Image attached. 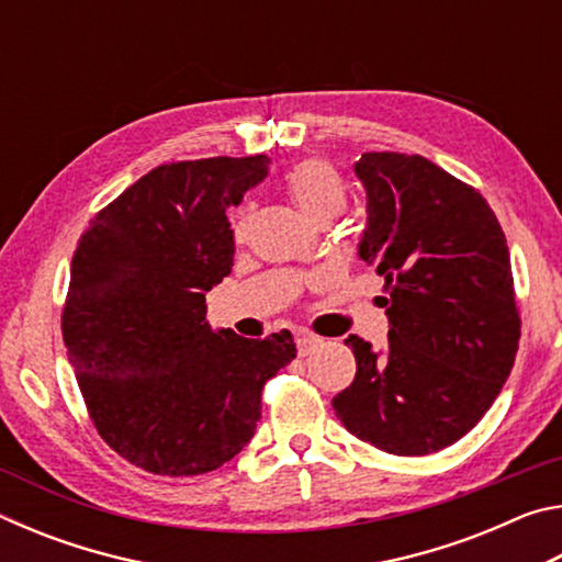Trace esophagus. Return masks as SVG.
Masks as SVG:
<instances>
[{
    "label": "esophagus",
    "mask_w": 562,
    "mask_h": 562,
    "mask_svg": "<svg viewBox=\"0 0 562 562\" xmlns=\"http://www.w3.org/2000/svg\"><path fill=\"white\" fill-rule=\"evenodd\" d=\"M319 345H322L319 337L310 335V331H302V335L297 337V355H300V357H307V355H312V351H315Z\"/></svg>",
    "instance_id": "34e87169"
}]
</instances>
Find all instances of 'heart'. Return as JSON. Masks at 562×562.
Listing matches in <instances>:
<instances>
[{
    "label": "heart",
    "instance_id": "heart-1",
    "mask_svg": "<svg viewBox=\"0 0 562 562\" xmlns=\"http://www.w3.org/2000/svg\"><path fill=\"white\" fill-rule=\"evenodd\" d=\"M284 190H288L294 205L315 223L331 221V217L341 213V207L347 203L345 180H341L335 166H329L327 160L319 158L302 160V164L290 168V173L284 176ZM233 233L237 240L245 237L247 207L237 211L233 221Z\"/></svg>",
    "mask_w": 562,
    "mask_h": 562
}]
</instances>
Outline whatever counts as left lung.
I'll return each mask as SVG.
<instances>
[{
  "mask_svg": "<svg viewBox=\"0 0 562 562\" xmlns=\"http://www.w3.org/2000/svg\"><path fill=\"white\" fill-rule=\"evenodd\" d=\"M359 258L384 278V351L345 345L357 374L331 398L349 434L394 456L441 451L501 394L520 339L510 252L479 190L424 156L361 154Z\"/></svg>",
  "mask_w": 562,
  "mask_h": 562,
  "instance_id": "left-lung-1",
  "label": "left lung"
}]
</instances>
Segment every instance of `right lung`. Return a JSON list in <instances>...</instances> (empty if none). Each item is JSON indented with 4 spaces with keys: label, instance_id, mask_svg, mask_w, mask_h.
<instances>
[{
    "label": "right lung",
    "instance_id": "1",
    "mask_svg": "<svg viewBox=\"0 0 562 562\" xmlns=\"http://www.w3.org/2000/svg\"><path fill=\"white\" fill-rule=\"evenodd\" d=\"M268 156L158 166L93 215L71 260L61 331L101 439L138 469L198 475L252 439L262 386L297 355L292 335L215 331L205 292L231 274L225 211Z\"/></svg>",
    "mask_w": 562,
    "mask_h": 562
}]
</instances>
